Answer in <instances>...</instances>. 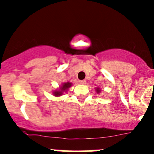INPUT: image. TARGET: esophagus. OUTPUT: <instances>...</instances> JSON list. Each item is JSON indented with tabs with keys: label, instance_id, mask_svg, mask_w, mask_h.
<instances>
[{
	"label": "esophagus",
	"instance_id": "esophagus-1",
	"mask_svg": "<svg viewBox=\"0 0 154 154\" xmlns=\"http://www.w3.org/2000/svg\"><path fill=\"white\" fill-rule=\"evenodd\" d=\"M79 83L80 84H85V80H82L79 81Z\"/></svg>",
	"mask_w": 154,
	"mask_h": 154
}]
</instances>
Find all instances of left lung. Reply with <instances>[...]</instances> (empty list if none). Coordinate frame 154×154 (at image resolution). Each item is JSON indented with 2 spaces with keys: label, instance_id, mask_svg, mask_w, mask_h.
I'll use <instances>...</instances> for the list:
<instances>
[{
  "label": "left lung",
  "instance_id": "obj_1",
  "mask_svg": "<svg viewBox=\"0 0 154 154\" xmlns=\"http://www.w3.org/2000/svg\"><path fill=\"white\" fill-rule=\"evenodd\" d=\"M97 93H100V88H97Z\"/></svg>",
  "mask_w": 154,
  "mask_h": 154
}]
</instances>
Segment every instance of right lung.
<instances>
[{"instance_id":"right-lung-1","label":"right lung","mask_w":154,"mask_h":154,"mask_svg":"<svg viewBox=\"0 0 154 154\" xmlns=\"http://www.w3.org/2000/svg\"><path fill=\"white\" fill-rule=\"evenodd\" d=\"M71 85H72V83H70V82H66V83H64L63 85H62V87L60 88V91H54V96H57V97L60 96V95L62 94L63 91L67 90L68 88H69V87H71Z\"/></svg>"}]
</instances>
